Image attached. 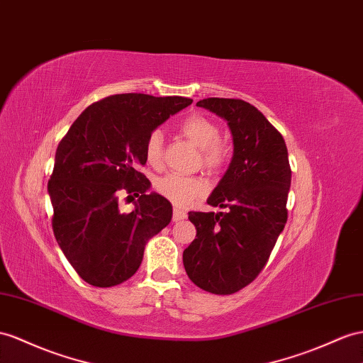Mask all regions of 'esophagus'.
I'll return each instance as SVG.
<instances>
[{
	"mask_svg": "<svg viewBox=\"0 0 363 363\" xmlns=\"http://www.w3.org/2000/svg\"><path fill=\"white\" fill-rule=\"evenodd\" d=\"M184 219H187V213L181 208H173V222H181Z\"/></svg>",
	"mask_w": 363,
	"mask_h": 363,
	"instance_id": "obj_1",
	"label": "esophagus"
}]
</instances>
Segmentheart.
Returning a JSON list of instances; mask_svg holds the SVG:
<instances>
[{
    "instance_id": "b5f03b06",
    "label": "heart",
    "mask_w": 363,
    "mask_h": 363,
    "mask_svg": "<svg viewBox=\"0 0 363 363\" xmlns=\"http://www.w3.org/2000/svg\"><path fill=\"white\" fill-rule=\"evenodd\" d=\"M179 132L201 148V162L211 173L219 172L228 160V147L220 141V130L215 121L202 115H191L185 118ZM145 160L153 167L162 162V136L161 132H153L145 143ZM156 191L173 202L174 206H189L196 198L206 193V182L198 176L165 174L155 184Z\"/></svg>"
}]
</instances>
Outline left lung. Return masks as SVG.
<instances>
[{
    "instance_id": "obj_1",
    "label": "left lung",
    "mask_w": 363,
    "mask_h": 363,
    "mask_svg": "<svg viewBox=\"0 0 363 363\" xmlns=\"http://www.w3.org/2000/svg\"><path fill=\"white\" fill-rule=\"evenodd\" d=\"M196 106L227 121L233 157L207 199L227 211L189 213L196 239L184 250L182 261L194 285L233 294L262 272L282 233L291 169L282 135L250 102L207 98Z\"/></svg>"
}]
</instances>
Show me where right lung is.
<instances>
[{
	"label": "right lung",
	"instance_id": "add662e5",
	"mask_svg": "<svg viewBox=\"0 0 363 363\" xmlns=\"http://www.w3.org/2000/svg\"><path fill=\"white\" fill-rule=\"evenodd\" d=\"M193 102L182 96L123 93L93 102L62 138L48 185L52 227L64 256L93 286H115L143 262L147 240L170 224L172 203L147 193V138ZM138 196L130 213L117 207L118 193Z\"/></svg>",
	"mask_w": 363,
	"mask_h": 363
}]
</instances>
